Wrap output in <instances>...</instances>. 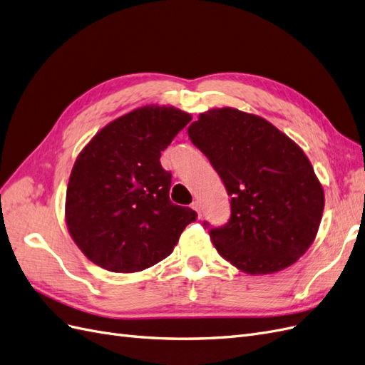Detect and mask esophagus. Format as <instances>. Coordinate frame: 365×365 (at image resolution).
I'll use <instances>...</instances> for the list:
<instances>
[{"mask_svg":"<svg viewBox=\"0 0 365 365\" xmlns=\"http://www.w3.org/2000/svg\"><path fill=\"white\" fill-rule=\"evenodd\" d=\"M192 208L196 210V213L201 216V210H202V208H201V202H200V201H197V200L193 201V202H192Z\"/></svg>","mask_w":365,"mask_h":365,"instance_id":"esophagus-1","label":"esophagus"}]
</instances>
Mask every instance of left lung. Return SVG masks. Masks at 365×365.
I'll use <instances>...</instances> for the list:
<instances>
[{"mask_svg":"<svg viewBox=\"0 0 365 365\" xmlns=\"http://www.w3.org/2000/svg\"><path fill=\"white\" fill-rule=\"evenodd\" d=\"M231 197L228 222L210 227L217 252L247 274L289 267L322 222L323 187L304 152L262 117L210 109L187 129Z\"/></svg>","mask_w":365,"mask_h":365,"instance_id":"8db88e82","label":"left lung"}]
</instances>
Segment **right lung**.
Returning <instances> with one entry per match:
<instances>
[{
    "instance_id": "obj_1",
    "label": "right lung",
    "mask_w": 365,
    "mask_h": 365,
    "mask_svg": "<svg viewBox=\"0 0 365 365\" xmlns=\"http://www.w3.org/2000/svg\"><path fill=\"white\" fill-rule=\"evenodd\" d=\"M192 120L173 106H145L105 126L77 157L65 216L85 256L113 272L165 259L196 212L170 201L161 152Z\"/></svg>"
}]
</instances>
